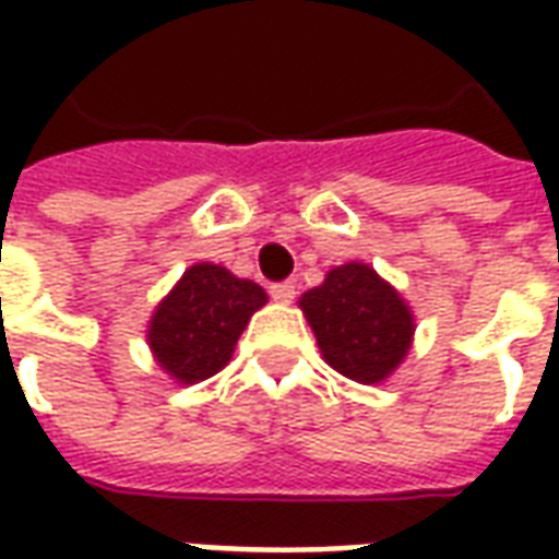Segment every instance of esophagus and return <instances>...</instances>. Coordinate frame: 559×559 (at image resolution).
<instances>
[{
    "mask_svg": "<svg viewBox=\"0 0 559 559\" xmlns=\"http://www.w3.org/2000/svg\"><path fill=\"white\" fill-rule=\"evenodd\" d=\"M269 296H272L275 302H293L296 287H293V281H278V284H272V287H269Z\"/></svg>",
    "mask_w": 559,
    "mask_h": 559,
    "instance_id": "obj_1",
    "label": "esophagus"
}]
</instances>
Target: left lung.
Wrapping results in <instances>:
<instances>
[{"instance_id": "obj_1", "label": "left lung", "mask_w": 559, "mask_h": 559, "mask_svg": "<svg viewBox=\"0 0 559 559\" xmlns=\"http://www.w3.org/2000/svg\"><path fill=\"white\" fill-rule=\"evenodd\" d=\"M299 305L323 359L356 383L386 380L411 350V308L365 263L332 269Z\"/></svg>"}]
</instances>
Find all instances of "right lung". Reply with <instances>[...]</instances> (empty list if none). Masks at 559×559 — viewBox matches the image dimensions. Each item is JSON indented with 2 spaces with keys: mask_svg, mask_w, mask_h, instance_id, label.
Instances as JSON below:
<instances>
[{
  "mask_svg": "<svg viewBox=\"0 0 559 559\" xmlns=\"http://www.w3.org/2000/svg\"><path fill=\"white\" fill-rule=\"evenodd\" d=\"M260 305H266V293L254 281L197 263L158 305L148 323V347L179 383L206 380L230 362L236 341Z\"/></svg>",
  "mask_w": 559,
  "mask_h": 559,
  "instance_id": "1",
  "label": "right lung"
}]
</instances>
